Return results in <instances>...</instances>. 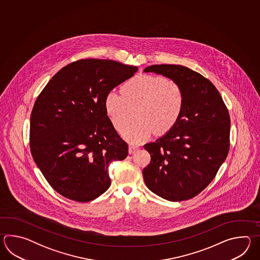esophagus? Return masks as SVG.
Instances as JSON below:
<instances>
[{
	"label": "esophagus",
	"instance_id": "obj_1",
	"mask_svg": "<svg viewBox=\"0 0 260 260\" xmlns=\"http://www.w3.org/2000/svg\"><path fill=\"white\" fill-rule=\"evenodd\" d=\"M138 149H139V148H138V146L130 144V145H129V153H130V154H132V153H134L135 151H137Z\"/></svg>",
	"mask_w": 260,
	"mask_h": 260
}]
</instances>
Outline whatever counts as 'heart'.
Returning <instances> with one entry per match:
<instances>
[{
	"instance_id": "b5f03b06",
	"label": "heart",
	"mask_w": 260,
	"mask_h": 260,
	"mask_svg": "<svg viewBox=\"0 0 260 260\" xmlns=\"http://www.w3.org/2000/svg\"><path fill=\"white\" fill-rule=\"evenodd\" d=\"M121 93L112 91L106 95V113L113 127L122 132L135 111L138 120L122 135L136 143L153 132L162 135L170 131L184 110L185 95L179 83L160 75L135 76L122 84Z\"/></svg>"
}]
</instances>
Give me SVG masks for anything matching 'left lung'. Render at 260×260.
Instances as JSON below:
<instances>
[{
    "instance_id": "obj_1",
    "label": "left lung",
    "mask_w": 260,
    "mask_h": 260,
    "mask_svg": "<svg viewBox=\"0 0 260 260\" xmlns=\"http://www.w3.org/2000/svg\"><path fill=\"white\" fill-rule=\"evenodd\" d=\"M155 72L176 81L185 95L177 124L154 142L145 144L150 162L144 181L155 194L172 202L191 199L216 177L230 149L231 119L216 86L181 65H152Z\"/></svg>"
}]
</instances>
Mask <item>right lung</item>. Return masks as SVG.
Listing matches in <instances>:
<instances>
[{
    "instance_id": "right-lung-1",
    "label": "right lung",
    "mask_w": 260,
    "mask_h": 260,
    "mask_svg": "<svg viewBox=\"0 0 260 260\" xmlns=\"http://www.w3.org/2000/svg\"><path fill=\"white\" fill-rule=\"evenodd\" d=\"M138 70L117 61L80 59L56 72L38 95L30 115V151L62 196L86 203L110 188L109 165L127 157L128 144L113 127L104 101Z\"/></svg>"
}]
</instances>
